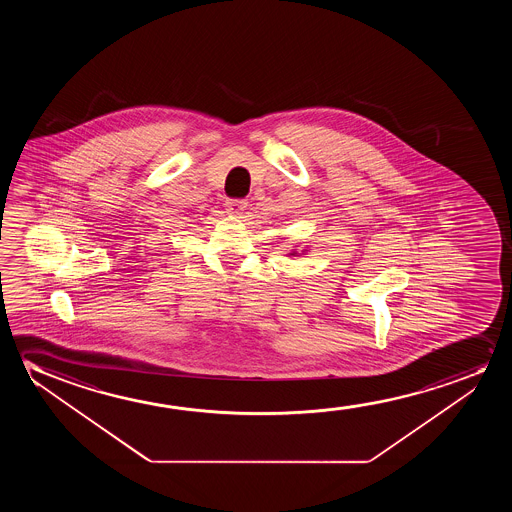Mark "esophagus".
Instances as JSON below:
<instances>
[{"instance_id": "esophagus-1", "label": "esophagus", "mask_w": 512, "mask_h": 512, "mask_svg": "<svg viewBox=\"0 0 512 512\" xmlns=\"http://www.w3.org/2000/svg\"><path fill=\"white\" fill-rule=\"evenodd\" d=\"M246 206H248L246 199H227L225 201V210L231 215H241L246 210Z\"/></svg>"}]
</instances>
